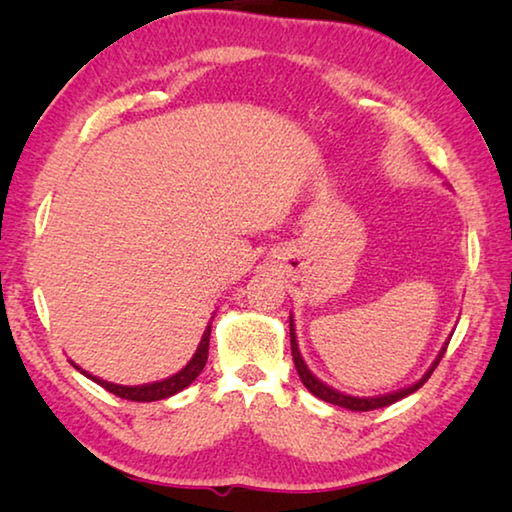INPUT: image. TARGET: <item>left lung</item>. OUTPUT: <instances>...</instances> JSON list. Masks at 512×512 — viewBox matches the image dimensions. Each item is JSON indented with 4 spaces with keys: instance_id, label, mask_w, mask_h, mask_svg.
Here are the masks:
<instances>
[{
    "instance_id": "obj_1",
    "label": "left lung",
    "mask_w": 512,
    "mask_h": 512,
    "mask_svg": "<svg viewBox=\"0 0 512 512\" xmlns=\"http://www.w3.org/2000/svg\"><path fill=\"white\" fill-rule=\"evenodd\" d=\"M289 334H291V354H293V363H296V370H298V375H300V381L307 386V391H309L311 395L320 397V400H323V402L343 406V409H350V411L384 409V406L395 404L397 400H402V397L415 393V391H418V388L424 384V381H427V379L431 377V372L436 370V366L440 363V359H443V354H445V350H447V343H445V348L440 350L438 359L431 363V368H429L427 372H424V377H422L420 381H415V384L409 386V388H402V391H397V393H388V395H379V397H352V395H345V393L334 391V388H329V386L323 384V381H320L318 377L311 375L309 368H307V363L302 361V357H300L298 341H296V327H293V316L289 318Z\"/></svg>"
}]
</instances>
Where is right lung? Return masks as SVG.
<instances>
[{
	"mask_svg": "<svg viewBox=\"0 0 512 512\" xmlns=\"http://www.w3.org/2000/svg\"><path fill=\"white\" fill-rule=\"evenodd\" d=\"M210 332H212V325H207L205 334L201 343H198V350L192 357V361L187 363V366L176 372V375H171L169 379H162V381H153V384H144V386H119V384H112V381H103L99 377L94 375H88V372L81 370L79 366H72L83 372L85 377L97 381V384L101 388H106L108 393L121 397V400H131V402H158V400H164V397H171L183 391V388H187L192 381L201 375V370L205 368L207 363V350H210Z\"/></svg>",
	"mask_w": 512,
	"mask_h": 512,
	"instance_id": "obj_1",
	"label": "right lung"
}]
</instances>
